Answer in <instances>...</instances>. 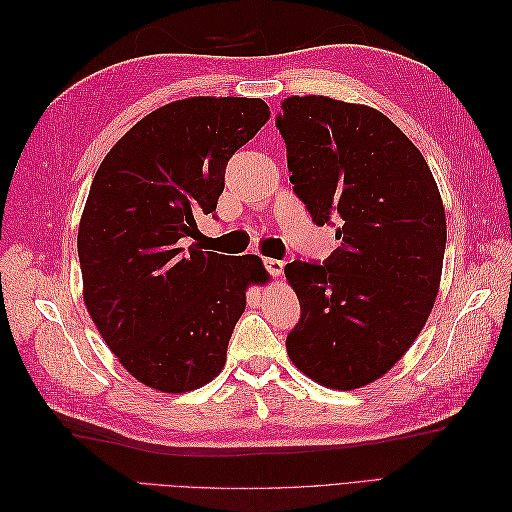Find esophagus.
<instances>
[{
	"instance_id": "34e87169",
	"label": "esophagus",
	"mask_w": 512,
	"mask_h": 512,
	"mask_svg": "<svg viewBox=\"0 0 512 512\" xmlns=\"http://www.w3.org/2000/svg\"><path fill=\"white\" fill-rule=\"evenodd\" d=\"M262 265H265V269L273 275V277H280L284 273V262L277 260V258H265L262 260Z\"/></svg>"
}]
</instances>
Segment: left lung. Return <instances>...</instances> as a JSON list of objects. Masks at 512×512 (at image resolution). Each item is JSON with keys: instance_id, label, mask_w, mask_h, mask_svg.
<instances>
[{"instance_id": "left-lung-1", "label": "left lung", "mask_w": 512, "mask_h": 512, "mask_svg": "<svg viewBox=\"0 0 512 512\" xmlns=\"http://www.w3.org/2000/svg\"><path fill=\"white\" fill-rule=\"evenodd\" d=\"M275 126L294 194L316 226L337 222L339 241L322 265H286L301 303L286 348L312 380L359 389L406 354L436 301L446 247L438 185L376 108L292 96Z\"/></svg>"}]
</instances>
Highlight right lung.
<instances>
[{
	"label": "right lung",
	"mask_w": 512,
	"mask_h": 512,
	"mask_svg": "<svg viewBox=\"0 0 512 512\" xmlns=\"http://www.w3.org/2000/svg\"><path fill=\"white\" fill-rule=\"evenodd\" d=\"M269 119L260 98H188L143 117L106 153L79 226L85 305L104 342L143 384L185 393L226 363L258 256L181 239L218 207L228 160Z\"/></svg>",
	"instance_id": "add662e5"
}]
</instances>
